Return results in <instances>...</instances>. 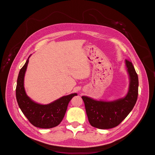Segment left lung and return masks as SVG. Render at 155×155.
<instances>
[{
	"mask_svg": "<svg viewBox=\"0 0 155 155\" xmlns=\"http://www.w3.org/2000/svg\"><path fill=\"white\" fill-rule=\"evenodd\" d=\"M130 76L129 90L121 99L107 102L96 101L87 96H82L87 115L90 124L97 129H108L118 126L130 112L137 102L138 94V78L133 63L125 60Z\"/></svg>",
	"mask_w": 155,
	"mask_h": 155,
	"instance_id": "8db88e82",
	"label": "left lung"
}]
</instances>
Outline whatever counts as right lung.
I'll use <instances>...</instances> for the list:
<instances>
[{
    "label": "right lung",
    "instance_id": "1",
    "mask_svg": "<svg viewBox=\"0 0 155 155\" xmlns=\"http://www.w3.org/2000/svg\"><path fill=\"white\" fill-rule=\"evenodd\" d=\"M28 63V59L20 70L17 78L16 98L18 105L27 119L36 127L42 129L54 127L61 122L69 101L77 94L63 96L48 105H41L33 101L26 95L24 88V77Z\"/></svg>",
    "mask_w": 155,
    "mask_h": 155
}]
</instances>
